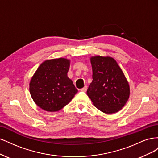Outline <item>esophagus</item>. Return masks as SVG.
<instances>
[{"label": "esophagus", "mask_w": 158, "mask_h": 158, "mask_svg": "<svg viewBox=\"0 0 158 158\" xmlns=\"http://www.w3.org/2000/svg\"><path fill=\"white\" fill-rule=\"evenodd\" d=\"M87 88H88V87H87V85H85V86L83 88H82V89H80V91H82V92H86V90H87Z\"/></svg>", "instance_id": "1"}]
</instances>
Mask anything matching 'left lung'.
Instances as JSON below:
<instances>
[{
  "label": "left lung",
  "instance_id": "8db88e82",
  "mask_svg": "<svg viewBox=\"0 0 158 158\" xmlns=\"http://www.w3.org/2000/svg\"><path fill=\"white\" fill-rule=\"evenodd\" d=\"M92 82L87 95L95 107L107 114L114 113L125 106L130 95V88L116 60L109 56L91 58Z\"/></svg>",
  "mask_w": 158,
  "mask_h": 158
}]
</instances>
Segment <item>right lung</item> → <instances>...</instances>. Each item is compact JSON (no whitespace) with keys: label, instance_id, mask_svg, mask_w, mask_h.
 <instances>
[{"label":"right lung","instance_id":"right-lung-1","mask_svg":"<svg viewBox=\"0 0 158 158\" xmlns=\"http://www.w3.org/2000/svg\"><path fill=\"white\" fill-rule=\"evenodd\" d=\"M70 60L55 59L45 60L37 69L30 84L33 101L47 111H59L78 92L73 81L68 78Z\"/></svg>","mask_w":158,"mask_h":158}]
</instances>
